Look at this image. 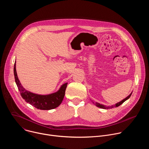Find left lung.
Here are the masks:
<instances>
[{"label":"left lung","instance_id":"1","mask_svg":"<svg viewBox=\"0 0 149 149\" xmlns=\"http://www.w3.org/2000/svg\"><path fill=\"white\" fill-rule=\"evenodd\" d=\"M132 93H131L128 97H126L125 99L123 100L122 101H121L120 102L117 103L116 104H115V105H111V106H105V105H102V104H99V103H98V102H95V103H94V104H95V105L97 106V107H100V108H101V109H113V108H114V107H118V106H120L121 104H122L124 101H125L127 100H128V99L130 97V96L132 95Z\"/></svg>","mask_w":149,"mask_h":149}]
</instances>
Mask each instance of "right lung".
<instances>
[{"mask_svg":"<svg viewBox=\"0 0 149 149\" xmlns=\"http://www.w3.org/2000/svg\"><path fill=\"white\" fill-rule=\"evenodd\" d=\"M14 75L16 84L21 96L26 102L33 105V107L38 109L48 110L55 109L61 104L63 97H64L66 88L67 87V83L63 84L60 89L55 93L45 95H38L28 91L21 85L17 76L16 62L14 65Z\"/></svg>","mask_w":149,"mask_h":149,"instance_id":"obj_1","label":"right lung"}]
</instances>
